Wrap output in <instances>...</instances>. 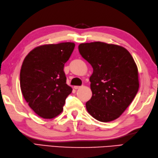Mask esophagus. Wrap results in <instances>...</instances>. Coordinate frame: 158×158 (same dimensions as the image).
<instances>
[{"label": "esophagus", "mask_w": 158, "mask_h": 158, "mask_svg": "<svg viewBox=\"0 0 158 158\" xmlns=\"http://www.w3.org/2000/svg\"><path fill=\"white\" fill-rule=\"evenodd\" d=\"M73 88H74L75 89H78L80 88V86H75L74 87H73Z\"/></svg>", "instance_id": "34e87169"}]
</instances>
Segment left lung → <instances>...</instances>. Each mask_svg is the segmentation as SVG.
Listing matches in <instances>:
<instances>
[{
	"label": "left lung",
	"instance_id": "obj_1",
	"mask_svg": "<svg viewBox=\"0 0 158 158\" xmlns=\"http://www.w3.org/2000/svg\"><path fill=\"white\" fill-rule=\"evenodd\" d=\"M79 52L91 64L92 97L86 108L101 122L117 119L133 101L139 88L138 71L125 48L101 41L80 44Z\"/></svg>",
	"mask_w": 158,
	"mask_h": 158
}]
</instances>
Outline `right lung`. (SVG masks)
<instances>
[{
	"label": "right lung",
	"mask_w": 158,
	"mask_h": 158,
	"mask_svg": "<svg viewBox=\"0 0 158 158\" xmlns=\"http://www.w3.org/2000/svg\"><path fill=\"white\" fill-rule=\"evenodd\" d=\"M74 48L73 42L41 45L32 50L22 63V93L41 118H53L63 110L65 99L72 91L66 84L63 68Z\"/></svg>",
	"instance_id": "add662e5"
}]
</instances>
